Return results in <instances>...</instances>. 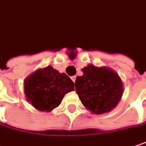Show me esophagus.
Returning a JSON list of instances; mask_svg holds the SVG:
<instances>
[{"instance_id":"esophagus-1","label":"esophagus","mask_w":146,"mask_h":146,"mask_svg":"<svg viewBox=\"0 0 146 146\" xmlns=\"http://www.w3.org/2000/svg\"><path fill=\"white\" fill-rule=\"evenodd\" d=\"M71 79H72V81H73V82H75V81H76V76H72V77H71Z\"/></svg>"}]
</instances>
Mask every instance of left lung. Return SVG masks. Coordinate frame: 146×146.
Here are the masks:
<instances>
[{
  "label": "left lung",
  "instance_id": "8db88e82",
  "mask_svg": "<svg viewBox=\"0 0 146 146\" xmlns=\"http://www.w3.org/2000/svg\"><path fill=\"white\" fill-rule=\"evenodd\" d=\"M82 71L83 75L77 77L75 88L83 106L95 114L112 110L123 93L118 74L110 68L93 65H88Z\"/></svg>",
  "mask_w": 146,
  "mask_h": 146
}]
</instances>
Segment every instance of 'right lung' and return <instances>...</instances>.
Instances as JSON below:
<instances>
[{
	"instance_id": "obj_1",
	"label": "right lung",
	"mask_w": 146,
	"mask_h": 146,
	"mask_svg": "<svg viewBox=\"0 0 146 146\" xmlns=\"http://www.w3.org/2000/svg\"><path fill=\"white\" fill-rule=\"evenodd\" d=\"M74 90V82L64 73L51 66L39 69L25 81L27 101L41 111H51L57 107L67 92Z\"/></svg>"
}]
</instances>
